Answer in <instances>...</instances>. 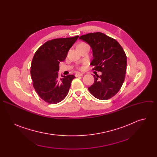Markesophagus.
Here are the masks:
<instances>
[{
    "mask_svg": "<svg viewBox=\"0 0 157 157\" xmlns=\"http://www.w3.org/2000/svg\"><path fill=\"white\" fill-rule=\"evenodd\" d=\"M82 75H83V73H76L75 75V76L78 77V76H82Z\"/></svg>",
    "mask_w": 157,
    "mask_h": 157,
    "instance_id": "1",
    "label": "esophagus"
}]
</instances>
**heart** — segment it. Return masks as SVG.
Masks as SVG:
<instances>
[{
  "mask_svg": "<svg viewBox=\"0 0 157 157\" xmlns=\"http://www.w3.org/2000/svg\"><path fill=\"white\" fill-rule=\"evenodd\" d=\"M84 44H85V43H81L80 44H79V45H84Z\"/></svg>",
  "mask_w": 157,
  "mask_h": 157,
  "instance_id": "1",
  "label": "heart"
}]
</instances>
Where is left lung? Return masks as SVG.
<instances>
[{
	"label": "left lung",
	"mask_w": 157,
	"mask_h": 157,
	"mask_svg": "<svg viewBox=\"0 0 157 157\" xmlns=\"http://www.w3.org/2000/svg\"><path fill=\"white\" fill-rule=\"evenodd\" d=\"M79 39L91 47L93 59L91 64L101 75H93L94 82L88 88L96 98L107 100L120 90L125 79L127 56L121 44L114 38L101 32L81 36Z\"/></svg>",
	"instance_id": "obj_1"
}]
</instances>
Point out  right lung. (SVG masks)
<instances>
[{"instance_id":"obj_1","label":"right lung","mask_w":157,"mask_h":157,"mask_svg":"<svg viewBox=\"0 0 157 157\" xmlns=\"http://www.w3.org/2000/svg\"><path fill=\"white\" fill-rule=\"evenodd\" d=\"M78 37L48 41L35 53L30 71L33 85L38 95L48 103L57 104L68 94L75 76L61 75L59 78V63L66 59L69 50Z\"/></svg>"}]
</instances>
